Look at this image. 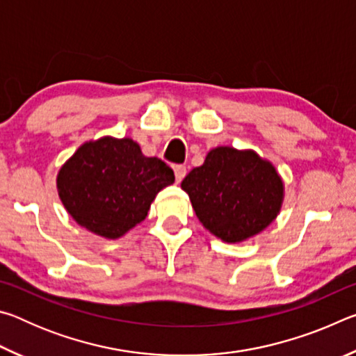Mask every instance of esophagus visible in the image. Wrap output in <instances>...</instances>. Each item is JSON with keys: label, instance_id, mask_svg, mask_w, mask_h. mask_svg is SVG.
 <instances>
[{"label": "esophagus", "instance_id": "1", "mask_svg": "<svg viewBox=\"0 0 356 356\" xmlns=\"http://www.w3.org/2000/svg\"><path fill=\"white\" fill-rule=\"evenodd\" d=\"M174 176H176L177 182H180L186 176V168L184 165H176L174 166Z\"/></svg>", "mask_w": 356, "mask_h": 356}]
</instances>
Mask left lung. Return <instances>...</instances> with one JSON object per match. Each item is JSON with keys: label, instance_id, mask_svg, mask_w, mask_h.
Listing matches in <instances>:
<instances>
[{"label": "left lung", "instance_id": "1", "mask_svg": "<svg viewBox=\"0 0 356 356\" xmlns=\"http://www.w3.org/2000/svg\"><path fill=\"white\" fill-rule=\"evenodd\" d=\"M202 226L229 243L256 236L278 215L282 180L257 154L232 147L210 150L202 166L182 180Z\"/></svg>", "mask_w": 356, "mask_h": 356}]
</instances>
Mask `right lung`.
<instances>
[{"mask_svg":"<svg viewBox=\"0 0 356 356\" xmlns=\"http://www.w3.org/2000/svg\"><path fill=\"white\" fill-rule=\"evenodd\" d=\"M174 182L156 156H144L130 138L105 136L83 144L58 174L59 197L78 225L119 238L146 218L150 202Z\"/></svg>","mask_w":356,"mask_h":356,"instance_id":"right-lung-1","label":"right lung"}]
</instances>
